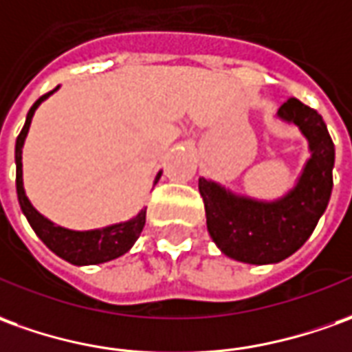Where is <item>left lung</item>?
<instances>
[{"label": "left lung", "mask_w": 352, "mask_h": 352, "mask_svg": "<svg viewBox=\"0 0 352 352\" xmlns=\"http://www.w3.org/2000/svg\"><path fill=\"white\" fill-rule=\"evenodd\" d=\"M278 116L299 126L312 157L295 190L274 203L237 197L214 182L199 178L207 228L218 249L247 264H272L305 245L328 207L333 188L336 147L322 116L299 99H287Z\"/></svg>", "instance_id": "obj_1"}]
</instances>
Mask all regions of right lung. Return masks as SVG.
<instances>
[{
    "label": "right lung",
    "mask_w": 352,
    "mask_h": 352,
    "mask_svg": "<svg viewBox=\"0 0 352 352\" xmlns=\"http://www.w3.org/2000/svg\"><path fill=\"white\" fill-rule=\"evenodd\" d=\"M53 91H47L45 96H42V98L30 107V111L26 115V122H24L19 138H16L14 162H16V195H19V203H21L24 217H26V220L30 222V226L36 232V236L40 237L43 243L50 247L51 251L57 254V256L69 261L70 264H76V266L107 263V261H113L116 256L124 254L126 251H130V247L134 245L135 239L140 237V234H142V230L145 226V208L142 212H138V217L128 220V222H122V224H115V226L103 228V230H91V232H74V230L55 226L47 218H43L30 205L28 197L24 195L23 161H21L23 159L24 138L28 134L34 111ZM159 178H161V172L157 174L155 184L159 182Z\"/></svg>",
    "instance_id": "right-lung-1"
}]
</instances>
